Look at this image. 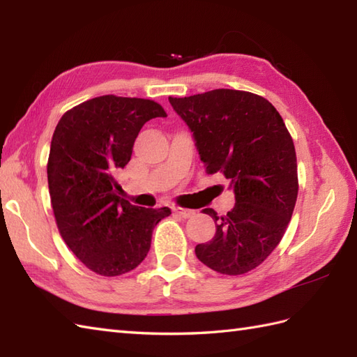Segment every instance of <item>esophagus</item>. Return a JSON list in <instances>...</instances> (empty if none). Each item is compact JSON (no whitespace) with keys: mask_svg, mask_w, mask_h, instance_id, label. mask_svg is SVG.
Returning <instances> with one entry per match:
<instances>
[{"mask_svg":"<svg viewBox=\"0 0 357 357\" xmlns=\"http://www.w3.org/2000/svg\"><path fill=\"white\" fill-rule=\"evenodd\" d=\"M173 211L181 218H192L195 215V210H188L184 207H173Z\"/></svg>","mask_w":357,"mask_h":357,"instance_id":"34e87169","label":"esophagus"}]
</instances>
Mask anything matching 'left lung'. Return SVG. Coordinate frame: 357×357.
I'll return each mask as SVG.
<instances>
[{"instance_id": "obj_1", "label": "left lung", "mask_w": 357, "mask_h": 357, "mask_svg": "<svg viewBox=\"0 0 357 357\" xmlns=\"http://www.w3.org/2000/svg\"><path fill=\"white\" fill-rule=\"evenodd\" d=\"M169 101L193 132L206 172L222 173L236 199L224 216L202 210L215 219L216 233L195 253L222 275L252 271L282 239L298 198L291 135L270 101L244 90L216 89Z\"/></svg>"}]
</instances>
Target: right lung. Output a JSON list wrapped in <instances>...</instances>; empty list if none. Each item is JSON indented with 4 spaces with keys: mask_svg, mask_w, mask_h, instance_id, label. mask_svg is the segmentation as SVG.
Segmentation results:
<instances>
[{
    "mask_svg": "<svg viewBox=\"0 0 357 357\" xmlns=\"http://www.w3.org/2000/svg\"><path fill=\"white\" fill-rule=\"evenodd\" d=\"M161 104L104 95L67 110L52 136L50 202L59 234L73 255L101 276L132 271L150 250L151 233L169 207L144 208L118 196L115 174L132 158L136 136Z\"/></svg>",
    "mask_w": 357,
    "mask_h": 357,
    "instance_id": "obj_1",
    "label": "right lung"
}]
</instances>
